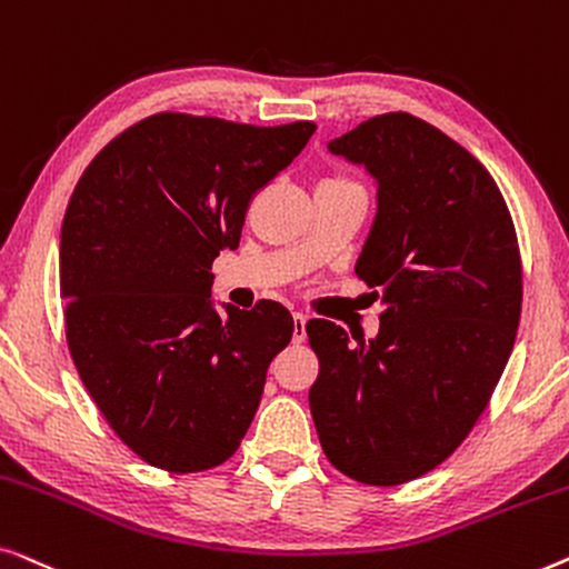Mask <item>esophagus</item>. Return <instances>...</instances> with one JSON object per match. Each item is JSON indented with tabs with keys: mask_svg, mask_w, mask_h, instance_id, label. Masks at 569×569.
Returning <instances> with one entry per match:
<instances>
[{
	"mask_svg": "<svg viewBox=\"0 0 569 569\" xmlns=\"http://www.w3.org/2000/svg\"><path fill=\"white\" fill-rule=\"evenodd\" d=\"M303 338H307V317L293 311V342H303Z\"/></svg>",
	"mask_w": 569,
	"mask_h": 569,
	"instance_id": "obj_1",
	"label": "esophagus"
}]
</instances>
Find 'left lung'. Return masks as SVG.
I'll return each mask as SVG.
<instances>
[{"instance_id": "left-lung-1", "label": "left lung", "mask_w": 569, "mask_h": 569, "mask_svg": "<svg viewBox=\"0 0 569 569\" xmlns=\"http://www.w3.org/2000/svg\"><path fill=\"white\" fill-rule=\"evenodd\" d=\"M376 182L356 276L379 288V335L307 325L319 376L309 407L335 469L391 487L456 451L498 387L521 319V254L490 172L410 113L368 118L332 139Z\"/></svg>"}]
</instances>
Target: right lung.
Wrapping results in <instances>:
<instances>
[{"instance_id": "add662e5", "label": "right lung", "mask_w": 569, "mask_h": 569, "mask_svg": "<svg viewBox=\"0 0 569 569\" xmlns=\"http://www.w3.org/2000/svg\"><path fill=\"white\" fill-rule=\"evenodd\" d=\"M315 131L157 113L116 136L71 193L59 250L69 353L151 467H219L258 412L293 319L266 299L219 311L211 266L237 250L252 196Z\"/></svg>"}]
</instances>
